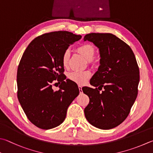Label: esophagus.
I'll list each match as a JSON object with an SVG mask.
<instances>
[{
    "mask_svg": "<svg viewBox=\"0 0 153 153\" xmlns=\"http://www.w3.org/2000/svg\"><path fill=\"white\" fill-rule=\"evenodd\" d=\"M78 88H79V92H80V93H82L83 91H82V85H78Z\"/></svg>",
    "mask_w": 153,
    "mask_h": 153,
    "instance_id": "34e87169",
    "label": "esophagus"
}]
</instances>
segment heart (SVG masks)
<instances>
[{"label":"heart","mask_w":153,"mask_h":153,"mask_svg":"<svg viewBox=\"0 0 153 153\" xmlns=\"http://www.w3.org/2000/svg\"><path fill=\"white\" fill-rule=\"evenodd\" d=\"M78 51L88 60L91 61L94 59V55H95V49L94 46L90 44L86 43L79 47ZM69 56V51L68 50L64 53L62 57V63L65 68L67 67L68 65ZM90 76L91 72L88 70L74 71L69 74L68 78L77 84L84 85L87 82Z\"/></svg>","instance_id":"heart-1"}]
</instances>
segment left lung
<instances>
[{
	"instance_id": "obj_1",
	"label": "left lung",
	"mask_w": 153,
	"mask_h": 153,
	"mask_svg": "<svg viewBox=\"0 0 153 153\" xmlns=\"http://www.w3.org/2000/svg\"><path fill=\"white\" fill-rule=\"evenodd\" d=\"M84 41L93 43L100 57V65L90 80L98 88H82L90 98L85 118L98 128L112 129L127 118L137 99L139 68L131 48L112 33H90Z\"/></svg>"
}]
</instances>
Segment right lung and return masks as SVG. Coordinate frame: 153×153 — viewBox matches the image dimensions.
Instances as JSON below:
<instances>
[{"instance_id": "right-lung-1", "label": "right lung", "mask_w": 153, "mask_h": 153, "mask_svg": "<svg viewBox=\"0 0 153 153\" xmlns=\"http://www.w3.org/2000/svg\"><path fill=\"white\" fill-rule=\"evenodd\" d=\"M81 35L55 31L36 37L27 47L19 63L16 82L17 97L29 120L41 129L53 128L66 117L69 105L79 95L74 82L66 79L62 57ZM61 83L54 91L52 83Z\"/></svg>"}]
</instances>
